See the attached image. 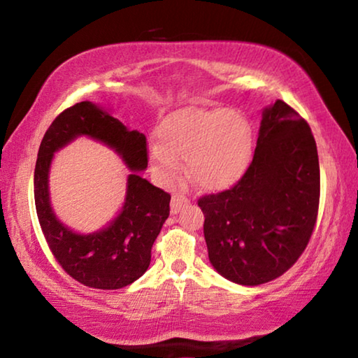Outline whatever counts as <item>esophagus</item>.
<instances>
[{"instance_id":"34e87169","label":"esophagus","mask_w":358,"mask_h":358,"mask_svg":"<svg viewBox=\"0 0 358 358\" xmlns=\"http://www.w3.org/2000/svg\"><path fill=\"white\" fill-rule=\"evenodd\" d=\"M189 203V199H187L186 196H180V194H177V196L172 197V202H171V211L172 215H177L178 211L186 207V205Z\"/></svg>"}]
</instances>
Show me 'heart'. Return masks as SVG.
<instances>
[{
    "mask_svg": "<svg viewBox=\"0 0 358 358\" xmlns=\"http://www.w3.org/2000/svg\"><path fill=\"white\" fill-rule=\"evenodd\" d=\"M161 145L150 151L151 166L173 180L178 161H187L194 183L208 191L227 189L243 177L252 157V128L243 113L224 107H185L161 121Z\"/></svg>",
    "mask_w": 358,
    "mask_h": 358,
    "instance_id": "1",
    "label": "heart"
}]
</instances>
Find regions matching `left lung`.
<instances>
[{"label":"left lung","instance_id":"left-lung-1","mask_svg":"<svg viewBox=\"0 0 358 358\" xmlns=\"http://www.w3.org/2000/svg\"><path fill=\"white\" fill-rule=\"evenodd\" d=\"M319 197V157L310 124L278 99L262 113L243 177L230 189L199 199L211 265L241 286L276 280L305 251Z\"/></svg>","mask_w":358,"mask_h":358}]
</instances>
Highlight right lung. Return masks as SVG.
Here are the masks:
<instances>
[{"instance_id":"obj_1","label":"right lung","mask_w":358,"mask_h":358,"mask_svg":"<svg viewBox=\"0 0 358 358\" xmlns=\"http://www.w3.org/2000/svg\"><path fill=\"white\" fill-rule=\"evenodd\" d=\"M78 135L92 136L113 148L133 171L120 215L107 228L88 236L74 233L57 220L48 194L52 153ZM147 166V137L138 131H129L90 101L78 102L59 113L42 138L34 169L36 213L57 262L83 286L121 289L147 271L151 248L171 213V194L138 173Z\"/></svg>"}]
</instances>
